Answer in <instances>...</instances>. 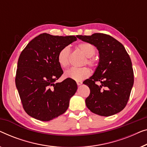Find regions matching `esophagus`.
<instances>
[{
	"label": "esophagus",
	"instance_id": "esophagus-1",
	"mask_svg": "<svg viewBox=\"0 0 147 147\" xmlns=\"http://www.w3.org/2000/svg\"><path fill=\"white\" fill-rule=\"evenodd\" d=\"M76 83H77L78 86H80V85L82 84V82H77Z\"/></svg>",
	"mask_w": 147,
	"mask_h": 147
}]
</instances>
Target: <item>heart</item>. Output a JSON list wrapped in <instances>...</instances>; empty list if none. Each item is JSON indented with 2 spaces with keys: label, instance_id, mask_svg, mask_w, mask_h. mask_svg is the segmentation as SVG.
I'll use <instances>...</instances> for the list:
<instances>
[{
  "label": "heart",
  "instance_id": "1",
  "mask_svg": "<svg viewBox=\"0 0 147 147\" xmlns=\"http://www.w3.org/2000/svg\"><path fill=\"white\" fill-rule=\"evenodd\" d=\"M78 48L87 58L84 64L88 65L91 68H97L99 65V61L96 57L93 56L96 54L97 50L93 44L89 42H82L78 45ZM71 50L67 46L61 48L58 54V62L59 65L65 68L69 64ZM91 74V71L88 67H71L65 72V76L67 78L76 81H82L88 78Z\"/></svg>",
  "mask_w": 147,
  "mask_h": 147
}]
</instances>
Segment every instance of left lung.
<instances>
[{
	"mask_svg": "<svg viewBox=\"0 0 147 147\" xmlns=\"http://www.w3.org/2000/svg\"><path fill=\"white\" fill-rule=\"evenodd\" d=\"M77 37L93 44L99 52L98 67L94 74L84 82L90 89L86 99V106L101 116L117 113L127 105L133 86L134 73L129 55L122 44L106 34Z\"/></svg>",
	"mask_w": 147,
	"mask_h": 147,
	"instance_id": "8db88e82",
	"label": "left lung"
}]
</instances>
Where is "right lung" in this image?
Instances as JSON below:
<instances>
[{
    "label": "right lung",
    "instance_id": "right-lung-1",
    "mask_svg": "<svg viewBox=\"0 0 147 147\" xmlns=\"http://www.w3.org/2000/svg\"><path fill=\"white\" fill-rule=\"evenodd\" d=\"M76 40L74 36L43 33L32 40L21 52L15 83L22 107L32 117L48 121L68 108L69 99L77 91L76 82L70 78L54 82L63 73L58 62L59 50Z\"/></svg>",
    "mask_w": 147,
    "mask_h": 147
}]
</instances>
